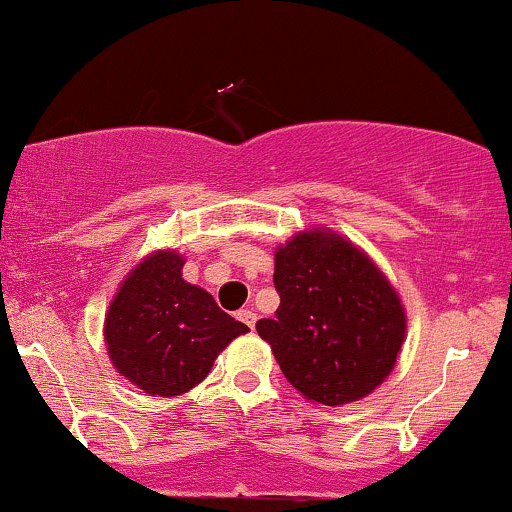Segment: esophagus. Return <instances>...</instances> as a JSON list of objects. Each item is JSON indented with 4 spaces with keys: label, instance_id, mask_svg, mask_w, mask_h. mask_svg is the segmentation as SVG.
<instances>
[{
    "label": "esophagus",
    "instance_id": "34e87169",
    "mask_svg": "<svg viewBox=\"0 0 512 512\" xmlns=\"http://www.w3.org/2000/svg\"><path fill=\"white\" fill-rule=\"evenodd\" d=\"M238 319H240V322H243L245 326H248V329H255L257 312L250 310V307H248V310H240V312H238Z\"/></svg>",
    "mask_w": 512,
    "mask_h": 512
}]
</instances>
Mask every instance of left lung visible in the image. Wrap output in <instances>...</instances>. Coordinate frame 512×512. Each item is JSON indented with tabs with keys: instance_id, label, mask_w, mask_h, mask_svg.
I'll return each mask as SVG.
<instances>
[{
	"instance_id": "obj_1",
	"label": "left lung",
	"mask_w": 512,
	"mask_h": 512,
	"mask_svg": "<svg viewBox=\"0 0 512 512\" xmlns=\"http://www.w3.org/2000/svg\"><path fill=\"white\" fill-rule=\"evenodd\" d=\"M281 305L260 319L283 377L307 400L346 405L391 374L405 338V310L379 267L326 229L295 233L276 250Z\"/></svg>"
}]
</instances>
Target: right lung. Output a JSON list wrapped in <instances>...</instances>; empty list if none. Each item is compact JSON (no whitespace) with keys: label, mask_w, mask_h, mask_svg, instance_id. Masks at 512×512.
<instances>
[{"label":"right lung","mask_w":512,"mask_h":512,"mask_svg":"<svg viewBox=\"0 0 512 512\" xmlns=\"http://www.w3.org/2000/svg\"><path fill=\"white\" fill-rule=\"evenodd\" d=\"M176 250L147 255L121 283L104 317L116 372L150 396H181L200 384L221 350L250 331L205 288L183 281Z\"/></svg>","instance_id":"right-lung-1"}]
</instances>
